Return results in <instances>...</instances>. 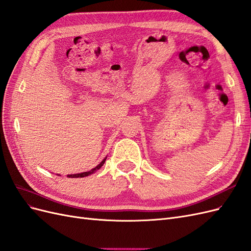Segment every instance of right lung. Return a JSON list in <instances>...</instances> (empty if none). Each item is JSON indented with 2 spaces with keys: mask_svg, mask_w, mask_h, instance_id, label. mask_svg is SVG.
<instances>
[{
  "mask_svg": "<svg viewBox=\"0 0 251 251\" xmlns=\"http://www.w3.org/2000/svg\"><path fill=\"white\" fill-rule=\"evenodd\" d=\"M105 159L107 158H104L103 160L98 164L97 166H95V168L93 169V170H91V171H89V172H85V173H80V174H73V175H68L67 177H69V178H82V177H87V176H89V175H91V174H93V173H95L97 170H100L101 166L103 165V163L105 162Z\"/></svg>",
  "mask_w": 251,
  "mask_h": 251,
  "instance_id": "obj_1",
  "label": "right lung"
}]
</instances>
